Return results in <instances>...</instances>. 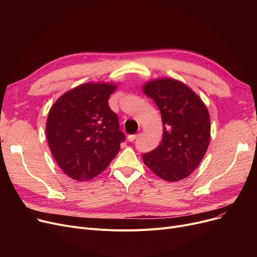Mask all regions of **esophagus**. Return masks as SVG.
<instances>
[{"label": "esophagus", "mask_w": 257, "mask_h": 257, "mask_svg": "<svg viewBox=\"0 0 257 257\" xmlns=\"http://www.w3.org/2000/svg\"><path fill=\"white\" fill-rule=\"evenodd\" d=\"M140 136V134H130V136L127 137V140L129 142H133L134 140H137V138Z\"/></svg>", "instance_id": "34e87169"}]
</instances>
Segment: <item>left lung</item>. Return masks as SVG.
Returning a JSON list of instances; mask_svg holds the SVG:
<instances>
[{
  "label": "left lung",
  "mask_w": 257,
  "mask_h": 257,
  "mask_svg": "<svg viewBox=\"0 0 257 257\" xmlns=\"http://www.w3.org/2000/svg\"><path fill=\"white\" fill-rule=\"evenodd\" d=\"M143 91L156 103L164 124V137L144 164L161 179L176 182L190 176L210 142V117L204 102L186 84L173 78H157Z\"/></svg>",
  "instance_id": "8db88e82"
}]
</instances>
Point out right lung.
I'll use <instances>...</instances> for the list:
<instances>
[{
  "instance_id": "right-lung-1",
  "label": "right lung",
  "mask_w": 257,
  "mask_h": 257,
  "mask_svg": "<svg viewBox=\"0 0 257 257\" xmlns=\"http://www.w3.org/2000/svg\"><path fill=\"white\" fill-rule=\"evenodd\" d=\"M116 87L87 82L64 92L51 107L48 144L60 169L72 179L87 181L98 176L119 151L125 136L108 106Z\"/></svg>"
}]
</instances>
